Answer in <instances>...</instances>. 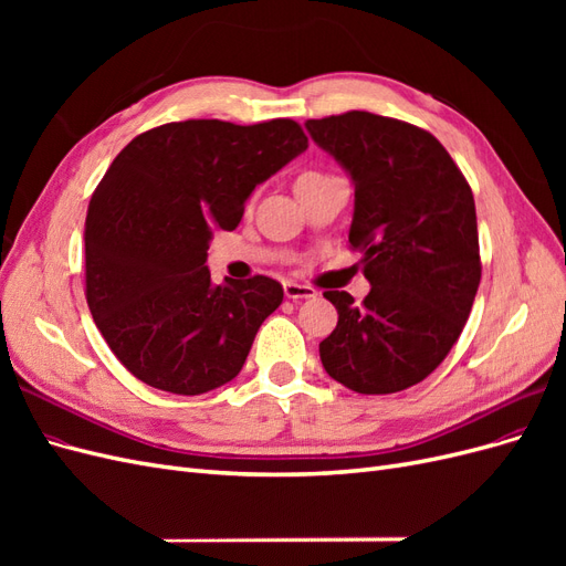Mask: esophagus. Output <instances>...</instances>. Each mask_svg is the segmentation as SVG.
I'll list each match as a JSON object with an SVG mask.
<instances>
[{"instance_id":"1","label":"esophagus","mask_w":566,"mask_h":566,"mask_svg":"<svg viewBox=\"0 0 566 566\" xmlns=\"http://www.w3.org/2000/svg\"><path fill=\"white\" fill-rule=\"evenodd\" d=\"M283 293H285L287 300H312V297H316V290L312 285H302V283H293V281L283 283Z\"/></svg>"}]
</instances>
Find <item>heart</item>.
<instances>
[{"label":"heart","instance_id":"obj_1","mask_svg":"<svg viewBox=\"0 0 566 566\" xmlns=\"http://www.w3.org/2000/svg\"><path fill=\"white\" fill-rule=\"evenodd\" d=\"M325 175H321V172H304V175H300V179H297V184H302V181H312V179H323Z\"/></svg>","mask_w":566,"mask_h":566}]
</instances>
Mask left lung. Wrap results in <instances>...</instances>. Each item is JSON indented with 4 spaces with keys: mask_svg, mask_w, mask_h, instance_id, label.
<instances>
[{
    "mask_svg": "<svg viewBox=\"0 0 566 566\" xmlns=\"http://www.w3.org/2000/svg\"><path fill=\"white\" fill-rule=\"evenodd\" d=\"M306 132L354 181L349 245L370 283L358 306L323 293L339 318L321 364L358 394L413 387L455 345L482 281L472 188L430 132L401 119L349 111Z\"/></svg>",
    "mask_w": 566,
    "mask_h": 566,
    "instance_id": "obj_1",
    "label": "left lung"
}]
</instances>
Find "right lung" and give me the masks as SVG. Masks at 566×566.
Here are the masks:
<instances>
[{
    "mask_svg": "<svg viewBox=\"0 0 566 566\" xmlns=\"http://www.w3.org/2000/svg\"><path fill=\"white\" fill-rule=\"evenodd\" d=\"M306 146L287 117L248 127L186 119L117 153L90 200L84 276L96 328L134 378L196 397L241 373L283 285H212V231L235 229L254 186Z\"/></svg>",
    "mask_w": 566,
    "mask_h": 566,
    "instance_id": "right-lung-1",
    "label": "right lung"
}]
</instances>
